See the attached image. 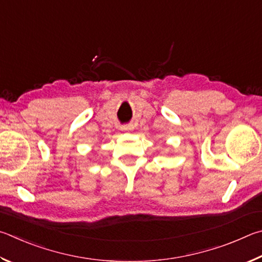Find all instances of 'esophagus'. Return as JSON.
I'll return each mask as SVG.
<instances>
[{
	"label": "esophagus",
	"mask_w": 262,
	"mask_h": 262,
	"mask_svg": "<svg viewBox=\"0 0 262 262\" xmlns=\"http://www.w3.org/2000/svg\"><path fill=\"white\" fill-rule=\"evenodd\" d=\"M121 128H122V131H128V130H132V128H134V125H132V124H125V125H122Z\"/></svg>",
	"instance_id": "esophagus-1"
}]
</instances>
